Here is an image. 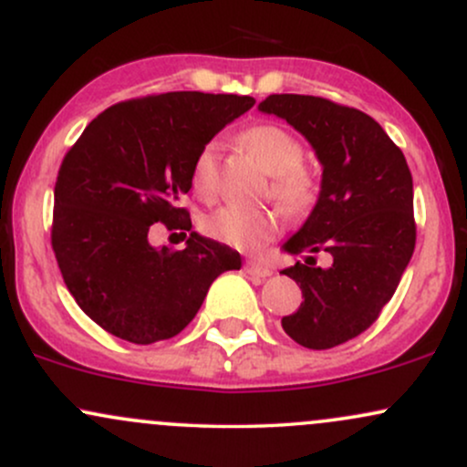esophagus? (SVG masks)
Here are the masks:
<instances>
[{
	"label": "esophagus",
	"mask_w": 467,
	"mask_h": 467,
	"mask_svg": "<svg viewBox=\"0 0 467 467\" xmlns=\"http://www.w3.org/2000/svg\"><path fill=\"white\" fill-rule=\"evenodd\" d=\"M245 272H248L250 276H256V278L272 276V267L267 265V264H264V261H256V259L245 261Z\"/></svg>",
	"instance_id": "obj_1"
}]
</instances>
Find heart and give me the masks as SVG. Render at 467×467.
Masks as SVG:
<instances>
[{
  "label": "heart",
  "instance_id": "1",
  "mask_svg": "<svg viewBox=\"0 0 467 467\" xmlns=\"http://www.w3.org/2000/svg\"><path fill=\"white\" fill-rule=\"evenodd\" d=\"M245 142L259 162L272 173L270 192L287 211H305L314 200V182L301 169L305 149L294 133L278 125L252 127ZM219 142L211 140L197 151L192 160L191 182L200 195H211L217 186ZM208 237L222 241L241 252H256L275 239L281 230V219L272 208L222 206L202 222Z\"/></svg>",
  "mask_w": 467,
  "mask_h": 467
}]
</instances>
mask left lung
<instances>
[{
    "instance_id": "left-lung-1",
    "label": "left lung",
    "mask_w": 467,
    "mask_h": 467,
    "mask_svg": "<svg viewBox=\"0 0 467 467\" xmlns=\"http://www.w3.org/2000/svg\"><path fill=\"white\" fill-rule=\"evenodd\" d=\"M259 111L275 114L312 144L323 164L316 206L283 250H325L329 267H285L305 301L281 320L307 349H331L360 336L390 301L415 250L412 178L404 153L360 109L318 96L272 94Z\"/></svg>"
}]
</instances>
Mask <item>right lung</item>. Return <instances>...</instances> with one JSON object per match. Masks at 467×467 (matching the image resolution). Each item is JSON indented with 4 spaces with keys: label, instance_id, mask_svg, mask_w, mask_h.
Wrapping results in <instances>:
<instances>
[{
    "label": "right lung",
    "instance_id": "1",
    "mask_svg": "<svg viewBox=\"0 0 467 467\" xmlns=\"http://www.w3.org/2000/svg\"><path fill=\"white\" fill-rule=\"evenodd\" d=\"M254 99L169 92L111 105L85 127L55 184L52 250L63 281L96 325L151 345L178 336L213 281L239 270L226 244L191 233L184 250L153 248V223L191 230L182 195L192 160ZM186 237V234H184Z\"/></svg>",
    "mask_w": 467,
    "mask_h": 467
}]
</instances>
